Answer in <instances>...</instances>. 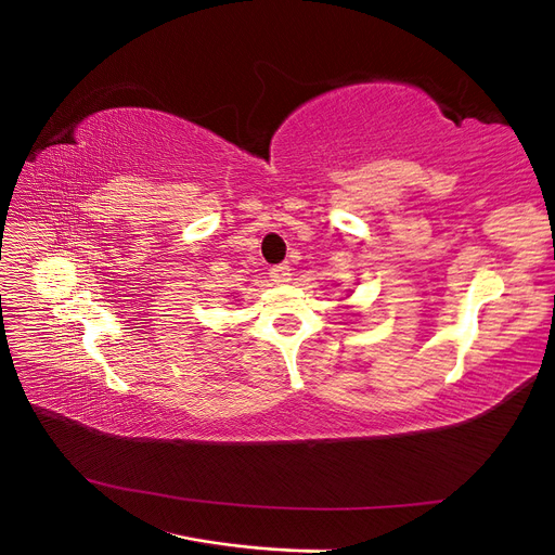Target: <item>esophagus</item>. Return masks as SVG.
Instances as JSON below:
<instances>
[{"label": "esophagus", "instance_id": "34e87169", "mask_svg": "<svg viewBox=\"0 0 555 555\" xmlns=\"http://www.w3.org/2000/svg\"><path fill=\"white\" fill-rule=\"evenodd\" d=\"M289 271H292L289 263H278V266L271 268V278H273V282H278V284L289 282V275H292Z\"/></svg>", "mask_w": 555, "mask_h": 555}]
</instances>
